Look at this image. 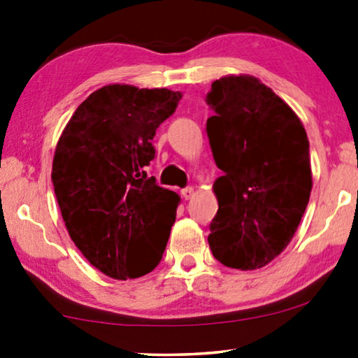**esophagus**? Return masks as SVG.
<instances>
[{
  "label": "esophagus",
  "instance_id": "obj_1",
  "mask_svg": "<svg viewBox=\"0 0 358 358\" xmlns=\"http://www.w3.org/2000/svg\"><path fill=\"white\" fill-rule=\"evenodd\" d=\"M194 192H195L194 187H185V189L180 190V195H182L185 200H189V199L194 197Z\"/></svg>",
  "mask_w": 358,
  "mask_h": 358
}]
</instances>
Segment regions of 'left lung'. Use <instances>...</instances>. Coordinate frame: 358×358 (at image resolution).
I'll return each instance as SVG.
<instances>
[{
	"mask_svg": "<svg viewBox=\"0 0 358 358\" xmlns=\"http://www.w3.org/2000/svg\"><path fill=\"white\" fill-rule=\"evenodd\" d=\"M207 135L223 176L208 244L223 266L256 271L290 244L310 200V143L301 120L257 78L217 80Z\"/></svg>",
	"mask_w": 358,
	"mask_h": 358,
	"instance_id": "1",
	"label": "left lung"
}]
</instances>
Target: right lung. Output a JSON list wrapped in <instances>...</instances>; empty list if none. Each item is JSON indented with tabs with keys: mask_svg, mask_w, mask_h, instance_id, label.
<instances>
[{
	"mask_svg": "<svg viewBox=\"0 0 358 358\" xmlns=\"http://www.w3.org/2000/svg\"><path fill=\"white\" fill-rule=\"evenodd\" d=\"M182 92L107 85L87 96L58 140L52 182L83 256L117 280L158 266L180 197L146 176L156 129Z\"/></svg>",
	"mask_w": 358,
	"mask_h": 358,
	"instance_id": "add662e5",
	"label": "right lung"
}]
</instances>
